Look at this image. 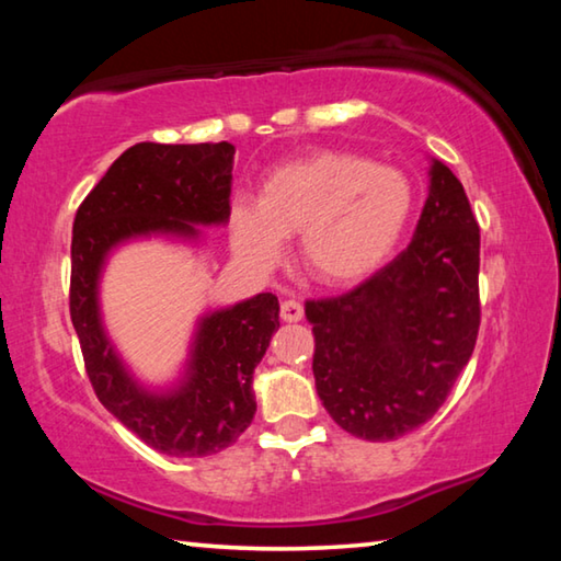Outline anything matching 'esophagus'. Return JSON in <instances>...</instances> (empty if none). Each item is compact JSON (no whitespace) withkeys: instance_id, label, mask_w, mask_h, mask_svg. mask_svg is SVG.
<instances>
[{"instance_id":"34e87169","label":"esophagus","mask_w":561,"mask_h":561,"mask_svg":"<svg viewBox=\"0 0 561 561\" xmlns=\"http://www.w3.org/2000/svg\"><path fill=\"white\" fill-rule=\"evenodd\" d=\"M279 317L284 321H289V324H294V321H301L304 317V307L297 301V299H284L282 307H279Z\"/></svg>"}]
</instances>
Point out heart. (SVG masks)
<instances>
[{
	"instance_id": "b5f03b06",
	"label": "heart",
	"mask_w": 561,
	"mask_h": 561,
	"mask_svg": "<svg viewBox=\"0 0 561 561\" xmlns=\"http://www.w3.org/2000/svg\"><path fill=\"white\" fill-rule=\"evenodd\" d=\"M411 213L413 185L401 170L346 150H319L274 168L257 203L234 207L230 240L242 260L272 267L282 240L297 234L304 272L339 287L391 257Z\"/></svg>"
}]
</instances>
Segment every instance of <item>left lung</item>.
Segmentation results:
<instances>
[{
    "label": "left lung",
    "mask_w": 561,
    "mask_h": 561,
    "mask_svg": "<svg viewBox=\"0 0 561 561\" xmlns=\"http://www.w3.org/2000/svg\"><path fill=\"white\" fill-rule=\"evenodd\" d=\"M480 227L462 183L433 160L411 244L346 294L307 299L321 403L346 433L386 443L438 413L480 329Z\"/></svg>",
    "instance_id": "left-lung-1"
}]
</instances>
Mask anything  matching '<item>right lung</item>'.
Instances as JSON below:
<instances>
[{
	"label": "right lung",
	"mask_w": 561,
	"mask_h": 561,
	"mask_svg": "<svg viewBox=\"0 0 561 561\" xmlns=\"http://www.w3.org/2000/svg\"><path fill=\"white\" fill-rule=\"evenodd\" d=\"M234 146L138 144L128 148L76 210L71 237V324L99 401L150 448L205 458L250 428L252 374L279 329V301L264 291L205 317L178 391L156 396L126 374L103 334L99 274L123 240L150 232L195 237V225L230 217Z\"/></svg>",
	"instance_id": "obj_1"
}]
</instances>
